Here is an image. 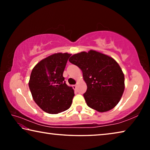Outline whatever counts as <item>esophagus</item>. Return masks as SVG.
Masks as SVG:
<instances>
[{"mask_svg":"<svg viewBox=\"0 0 150 150\" xmlns=\"http://www.w3.org/2000/svg\"><path fill=\"white\" fill-rule=\"evenodd\" d=\"M73 89H76V88H77V85H73Z\"/></svg>","mask_w":150,"mask_h":150,"instance_id":"esophagus-1","label":"esophagus"}]
</instances>
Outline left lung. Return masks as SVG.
<instances>
[{
  "label": "left lung",
  "mask_w": 150,
  "mask_h": 150,
  "mask_svg": "<svg viewBox=\"0 0 150 150\" xmlns=\"http://www.w3.org/2000/svg\"><path fill=\"white\" fill-rule=\"evenodd\" d=\"M69 61L82 71L87 86L83 94L87 106L100 112L115 107L124 91V75L118 63L94 50L74 54Z\"/></svg>",
  "instance_id": "8db88e82"
}]
</instances>
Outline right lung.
Wrapping results in <instances>:
<instances>
[{
    "label": "right lung",
    "instance_id": "add662e5",
    "mask_svg": "<svg viewBox=\"0 0 150 150\" xmlns=\"http://www.w3.org/2000/svg\"><path fill=\"white\" fill-rule=\"evenodd\" d=\"M71 55L67 53L50 55L37 63L32 71L30 90L35 103L45 112L57 114L71 105L74 91L67 85L63 77Z\"/></svg>",
    "mask_w": 150,
    "mask_h": 150
}]
</instances>
